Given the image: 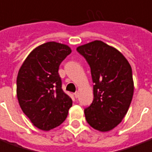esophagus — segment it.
<instances>
[{
	"mask_svg": "<svg viewBox=\"0 0 152 152\" xmlns=\"http://www.w3.org/2000/svg\"><path fill=\"white\" fill-rule=\"evenodd\" d=\"M74 96L76 97V98H77V97H78V92H77V91L74 93Z\"/></svg>",
	"mask_w": 152,
	"mask_h": 152,
	"instance_id": "obj_1",
	"label": "esophagus"
}]
</instances>
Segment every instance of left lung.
I'll return each instance as SVG.
<instances>
[{"mask_svg":"<svg viewBox=\"0 0 152 152\" xmlns=\"http://www.w3.org/2000/svg\"><path fill=\"white\" fill-rule=\"evenodd\" d=\"M76 50L91 68L93 101L84 109L88 124L99 132H108L127 114L134 92L130 64L120 52L101 40L79 46Z\"/></svg>","mask_w":152,"mask_h":152,"instance_id":"obj_1","label":"left lung"}]
</instances>
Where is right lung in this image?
Returning a JSON list of instances; mask_svg holds the SVG:
<instances>
[{
    "instance_id": "obj_1",
    "label": "right lung",
    "mask_w": 152,
    "mask_h": 152,
    "mask_svg": "<svg viewBox=\"0 0 152 152\" xmlns=\"http://www.w3.org/2000/svg\"><path fill=\"white\" fill-rule=\"evenodd\" d=\"M72 53L68 45L47 42L30 53L18 72L17 96L22 111L35 127L49 131L65 120L72 100L61 88L58 73Z\"/></svg>"
}]
</instances>
